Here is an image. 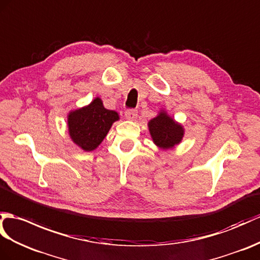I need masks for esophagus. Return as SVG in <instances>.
Returning <instances> with one entry per match:
<instances>
[{"mask_svg": "<svg viewBox=\"0 0 260 260\" xmlns=\"http://www.w3.org/2000/svg\"><path fill=\"white\" fill-rule=\"evenodd\" d=\"M125 117L129 120H135L137 117V111L136 110H126Z\"/></svg>", "mask_w": 260, "mask_h": 260, "instance_id": "34e87169", "label": "esophagus"}]
</instances>
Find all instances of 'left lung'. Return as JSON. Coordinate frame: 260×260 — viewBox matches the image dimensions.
<instances>
[{
    "mask_svg": "<svg viewBox=\"0 0 260 260\" xmlns=\"http://www.w3.org/2000/svg\"><path fill=\"white\" fill-rule=\"evenodd\" d=\"M148 129L156 146L165 150L178 145L185 134L182 124L173 119L164 110H160L157 116L149 120Z\"/></svg>",
    "mask_w": 260,
    "mask_h": 260,
    "instance_id": "1",
    "label": "left lung"
}]
</instances>
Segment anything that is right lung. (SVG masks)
Instances as JSON below:
<instances>
[{"label":"right lung","mask_w":260,"mask_h":260,"mask_svg":"<svg viewBox=\"0 0 260 260\" xmlns=\"http://www.w3.org/2000/svg\"><path fill=\"white\" fill-rule=\"evenodd\" d=\"M119 119L118 113L107 110L100 98L88 105L71 111L68 115V128L72 142L85 152L99 147L114 122Z\"/></svg>","instance_id":"right-lung-1"}]
</instances>
